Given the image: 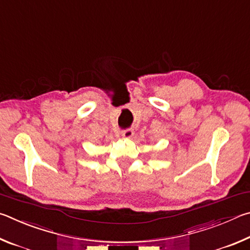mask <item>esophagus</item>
Listing matches in <instances>:
<instances>
[{"label":"esophagus","mask_w":250,"mask_h":250,"mask_svg":"<svg viewBox=\"0 0 250 250\" xmlns=\"http://www.w3.org/2000/svg\"><path fill=\"white\" fill-rule=\"evenodd\" d=\"M133 134H134V132H133L132 129H126V130H124V131H122V132H121L122 138H125V139L132 138Z\"/></svg>","instance_id":"1"}]
</instances>
